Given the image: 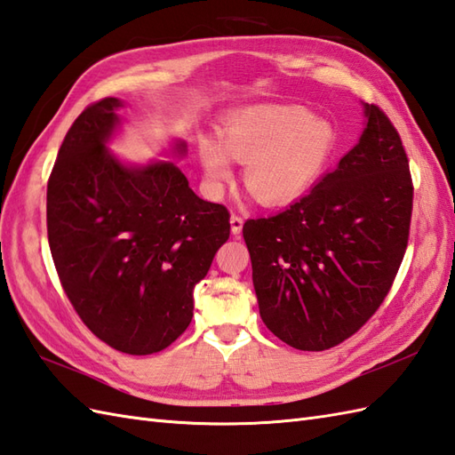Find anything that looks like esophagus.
Instances as JSON below:
<instances>
[{
	"mask_svg": "<svg viewBox=\"0 0 455 455\" xmlns=\"http://www.w3.org/2000/svg\"><path fill=\"white\" fill-rule=\"evenodd\" d=\"M242 227H244V219H242L240 215H232V217H230V230H232V235H240Z\"/></svg>",
	"mask_w": 455,
	"mask_h": 455,
	"instance_id": "1",
	"label": "esophagus"
}]
</instances>
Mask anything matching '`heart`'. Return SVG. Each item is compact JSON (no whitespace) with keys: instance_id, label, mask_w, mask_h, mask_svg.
Wrapping results in <instances>:
<instances>
[{"instance_id":"obj_1","label":"heart","mask_w":455,"mask_h":455,"mask_svg":"<svg viewBox=\"0 0 455 455\" xmlns=\"http://www.w3.org/2000/svg\"><path fill=\"white\" fill-rule=\"evenodd\" d=\"M220 147L199 141V161L215 184L228 182V158L244 164L242 182L263 207L289 205L304 196L335 149L333 125L300 107L258 104L232 112L219 125Z\"/></svg>"}]
</instances>
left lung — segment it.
<instances>
[{
	"label": "left lung",
	"instance_id": "8db88e82",
	"mask_svg": "<svg viewBox=\"0 0 455 455\" xmlns=\"http://www.w3.org/2000/svg\"><path fill=\"white\" fill-rule=\"evenodd\" d=\"M333 172L281 213L246 220L259 315L300 351L343 343L372 318L403 261L413 182L401 137L376 104Z\"/></svg>",
	"mask_w": 455,
	"mask_h": 455
}]
</instances>
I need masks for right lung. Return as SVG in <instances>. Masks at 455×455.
<instances>
[{
  "mask_svg": "<svg viewBox=\"0 0 455 455\" xmlns=\"http://www.w3.org/2000/svg\"><path fill=\"white\" fill-rule=\"evenodd\" d=\"M122 107L94 102L66 133L48 180V242L83 323L116 351L151 355L192 322L194 287L228 240L230 215L174 163H120L107 143Z\"/></svg>",
  "mask_w": 455,
  "mask_h": 455,
  "instance_id": "right-lung-1",
  "label": "right lung"
}]
</instances>
